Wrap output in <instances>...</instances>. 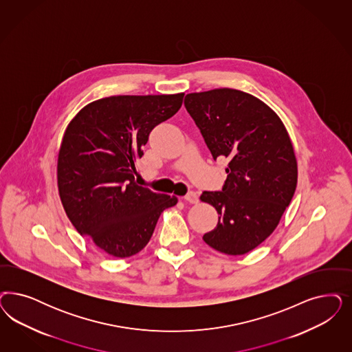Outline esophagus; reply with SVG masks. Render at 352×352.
Wrapping results in <instances>:
<instances>
[{
	"label": "esophagus",
	"instance_id": "obj_1",
	"mask_svg": "<svg viewBox=\"0 0 352 352\" xmlns=\"http://www.w3.org/2000/svg\"><path fill=\"white\" fill-rule=\"evenodd\" d=\"M184 198H185V201H188L189 204H198V201H199L198 194L195 193V192H189Z\"/></svg>",
	"mask_w": 352,
	"mask_h": 352
}]
</instances>
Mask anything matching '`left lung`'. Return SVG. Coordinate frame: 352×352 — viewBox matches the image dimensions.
<instances>
[{"label":"left lung","mask_w":352,"mask_h":352,"mask_svg":"<svg viewBox=\"0 0 352 352\" xmlns=\"http://www.w3.org/2000/svg\"><path fill=\"white\" fill-rule=\"evenodd\" d=\"M185 109L212 158H227L220 192H204L219 221L204 241L228 255H243L272 234L296 188L294 148L284 123L261 100L237 89L190 93Z\"/></svg>","instance_id":"1"}]
</instances>
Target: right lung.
Instances as JSON below:
<instances>
[{
	"mask_svg": "<svg viewBox=\"0 0 352 352\" xmlns=\"http://www.w3.org/2000/svg\"><path fill=\"white\" fill-rule=\"evenodd\" d=\"M184 93L113 96L87 104L71 120L58 154L59 197L81 236L115 258L148 245L160 214L176 197L135 182L154 126L180 110Z\"/></svg>",
	"mask_w": 352,
	"mask_h": 352,
	"instance_id": "add662e5",
	"label": "right lung"
}]
</instances>
